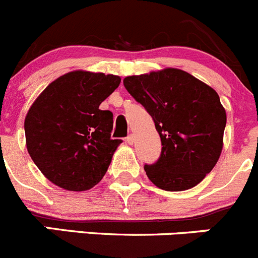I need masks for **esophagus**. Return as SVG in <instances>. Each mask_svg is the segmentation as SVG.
<instances>
[{
    "label": "esophagus",
    "instance_id": "obj_1",
    "mask_svg": "<svg viewBox=\"0 0 258 258\" xmlns=\"http://www.w3.org/2000/svg\"><path fill=\"white\" fill-rule=\"evenodd\" d=\"M125 142H126L127 144H131V146H132V144L134 143V136H133V134H129V136L126 137V139H125Z\"/></svg>",
    "mask_w": 258,
    "mask_h": 258
}]
</instances>
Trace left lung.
Returning a JSON list of instances; mask_svg holds the SVG:
<instances>
[{
  "instance_id": "obj_1",
  "label": "left lung",
  "mask_w": 258,
  "mask_h": 258,
  "mask_svg": "<svg viewBox=\"0 0 258 258\" xmlns=\"http://www.w3.org/2000/svg\"><path fill=\"white\" fill-rule=\"evenodd\" d=\"M132 96L153 119L161 156L144 164L149 180L166 191H182L204 180L223 148L227 114L215 90L177 68L124 78Z\"/></svg>"
}]
</instances>
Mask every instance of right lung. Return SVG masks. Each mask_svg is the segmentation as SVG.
Here are the masks:
<instances>
[{
	"label": "right lung",
	"instance_id": "right-lung-1",
	"mask_svg": "<svg viewBox=\"0 0 258 258\" xmlns=\"http://www.w3.org/2000/svg\"><path fill=\"white\" fill-rule=\"evenodd\" d=\"M114 75L73 71L39 95L25 117L26 148L54 185L90 190L101 181L121 139H111L112 112L100 104L119 87Z\"/></svg>",
	"mask_w": 258,
	"mask_h": 258
}]
</instances>
